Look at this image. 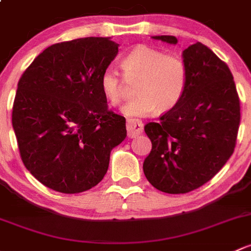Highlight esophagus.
<instances>
[{
    "mask_svg": "<svg viewBox=\"0 0 251 251\" xmlns=\"http://www.w3.org/2000/svg\"><path fill=\"white\" fill-rule=\"evenodd\" d=\"M144 130V125L139 120H128L126 121V131L129 138H135L140 135Z\"/></svg>",
    "mask_w": 251,
    "mask_h": 251,
    "instance_id": "34e87169",
    "label": "esophagus"
}]
</instances>
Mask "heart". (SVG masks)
<instances>
[{"instance_id":"1","label":"heart","mask_w":251,"mask_h":251,"mask_svg":"<svg viewBox=\"0 0 251 251\" xmlns=\"http://www.w3.org/2000/svg\"><path fill=\"white\" fill-rule=\"evenodd\" d=\"M123 77L136 83V99L123 108L126 116L143 117L152 112L165 113L173 110L183 98L188 83V69L179 54H165L150 46H138L121 63ZM105 99L113 107L126 99L123 78L116 70L107 69L100 78Z\"/></svg>"}]
</instances>
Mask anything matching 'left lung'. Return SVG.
Segmentation results:
<instances>
[{"label":"left lung","mask_w":251,"mask_h":251,"mask_svg":"<svg viewBox=\"0 0 251 251\" xmlns=\"http://www.w3.org/2000/svg\"><path fill=\"white\" fill-rule=\"evenodd\" d=\"M176 45L175 36H153ZM188 83L181 101L159 122L145 126L152 150L144 173L165 193H187L213 179L232 156L241 125V102L228 66L201 42L182 53Z\"/></svg>","instance_id":"obj_1"}]
</instances>
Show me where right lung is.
I'll list each match as a JSON object with an SVG mask.
<instances>
[{
    "mask_svg": "<svg viewBox=\"0 0 251 251\" xmlns=\"http://www.w3.org/2000/svg\"><path fill=\"white\" fill-rule=\"evenodd\" d=\"M117 53V43L104 37L55 43L18 82L12 125L20 157L51 190L79 193L97 186L111 150L126 139V118L108 110L100 87Z\"/></svg>",
    "mask_w": 251,
    "mask_h": 251,
    "instance_id": "1",
    "label": "right lung"
}]
</instances>
